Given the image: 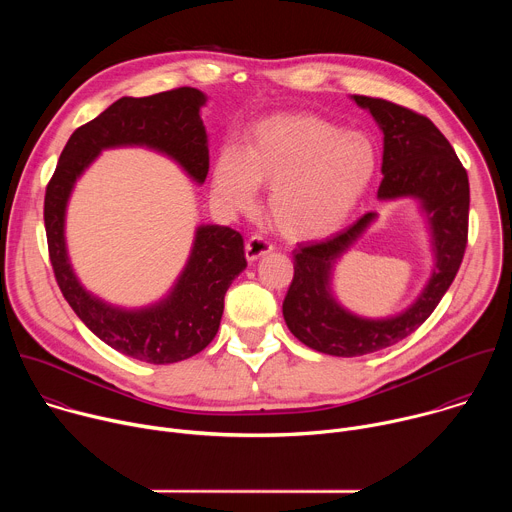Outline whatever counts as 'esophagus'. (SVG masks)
I'll list each match as a JSON object with an SVG mask.
<instances>
[{
  "label": "esophagus",
  "mask_w": 512,
  "mask_h": 512,
  "mask_svg": "<svg viewBox=\"0 0 512 512\" xmlns=\"http://www.w3.org/2000/svg\"><path fill=\"white\" fill-rule=\"evenodd\" d=\"M271 251H273V245L265 237H261V235H253L247 241V245H245V255H247L249 261H257L259 257H263V255L271 253Z\"/></svg>",
  "instance_id": "obj_1"
}]
</instances>
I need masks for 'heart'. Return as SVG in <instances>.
I'll return each mask as SVG.
<instances>
[{
  "instance_id": "1",
  "label": "heart",
  "mask_w": 512,
  "mask_h": 512,
  "mask_svg": "<svg viewBox=\"0 0 512 512\" xmlns=\"http://www.w3.org/2000/svg\"><path fill=\"white\" fill-rule=\"evenodd\" d=\"M377 172L375 143L308 113L257 121L243 145L223 148L212 170V194L249 210L257 186H269V214L287 237L314 239L338 231Z\"/></svg>"
}]
</instances>
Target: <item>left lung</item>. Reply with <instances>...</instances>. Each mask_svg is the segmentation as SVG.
I'll return each instance as SVG.
<instances>
[{"mask_svg":"<svg viewBox=\"0 0 512 512\" xmlns=\"http://www.w3.org/2000/svg\"><path fill=\"white\" fill-rule=\"evenodd\" d=\"M383 129L381 200L413 196L427 212L435 269L423 294L403 314L387 320L358 318L330 294V271L364 233L375 212L360 216L346 231L296 249L294 279L283 300L287 328L306 346L332 356H362L397 344L415 332L452 285L468 243L470 184L450 141L425 115L403 105L354 95Z\"/></svg>","mask_w":512,"mask_h":512,"instance_id":"1","label":"left lung"}]
</instances>
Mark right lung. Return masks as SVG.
Wrapping results in <instances>:
<instances>
[{
	"label": "right lung",
	"mask_w": 512,
	"mask_h": 512,
	"mask_svg": "<svg viewBox=\"0 0 512 512\" xmlns=\"http://www.w3.org/2000/svg\"><path fill=\"white\" fill-rule=\"evenodd\" d=\"M206 97L180 87L150 97H121L66 141L46 186L44 227L48 255L64 300L85 326L111 348L150 364H170L204 350L216 336L225 294L247 267L241 233L206 225L196 231L190 259L172 294L145 310H119L91 296L72 273L64 245V210L72 186L105 148L148 145L174 158L198 184L208 174Z\"/></svg>",
	"instance_id": "add662e5"
}]
</instances>
